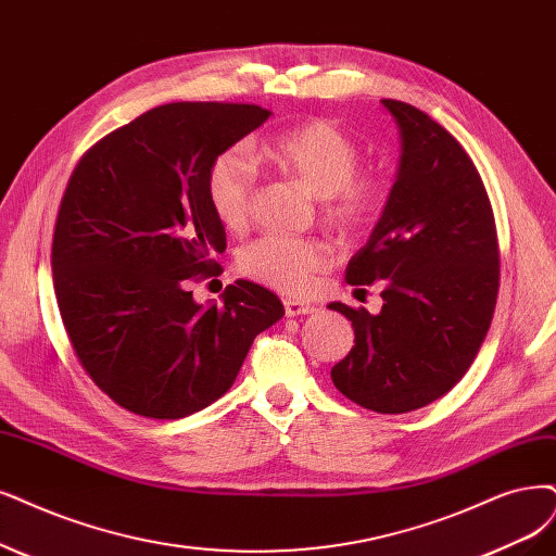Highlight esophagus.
<instances>
[{"mask_svg": "<svg viewBox=\"0 0 556 556\" xmlns=\"http://www.w3.org/2000/svg\"><path fill=\"white\" fill-rule=\"evenodd\" d=\"M283 309H286V316H306V314H314L316 306L309 304V302L286 298L283 300Z\"/></svg>", "mask_w": 556, "mask_h": 556, "instance_id": "1", "label": "esophagus"}]
</instances>
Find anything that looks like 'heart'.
Segmentation results:
<instances>
[{
    "mask_svg": "<svg viewBox=\"0 0 556 556\" xmlns=\"http://www.w3.org/2000/svg\"><path fill=\"white\" fill-rule=\"evenodd\" d=\"M258 157L273 169L298 178L323 197V213L341 231H362L380 213L389 192L380 169H357L359 147L337 123L312 118L267 139ZM256 164L244 149L222 151L205 174V197L224 229L240 231L252 217ZM334 261L323 238L270 233L240 254V267L273 289L306 293Z\"/></svg>",
    "mask_w": 556,
    "mask_h": 556,
    "instance_id": "heart-1",
    "label": "heart"
}]
</instances>
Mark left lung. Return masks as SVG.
I'll return each instance as SVG.
<instances>
[{
  "mask_svg": "<svg viewBox=\"0 0 556 556\" xmlns=\"http://www.w3.org/2000/svg\"><path fill=\"white\" fill-rule=\"evenodd\" d=\"M382 105L401 128V169L345 281H382L384 304L378 316L330 304L355 327L332 382L366 409L403 415L444 396L475 362L497 304L500 242L485 185L456 137L407 102Z\"/></svg>",
  "mask_w": 556,
  "mask_h": 556,
  "instance_id": "left-lung-1",
  "label": "left lung"
}]
</instances>
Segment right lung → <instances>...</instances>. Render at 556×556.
<instances>
[{
  "mask_svg": "<svg viewBox=\"0 0 556 556\" xmlns=\"http://www.w3.org/2000/svg\"><path fill=\"white\" fill-rule=\"evenodd\" d=\"M270 112L247 102H169L79 157L59 205L52 277L73 351L116 405L182 419L231 389L250 348L283 316L238 279L201 306L190 279L217 273L226 233L205 197L211 162Z\"/></svg>",
  "mask_w": 556,
  "mask_h": 556,
  "instance_id": "add662e5",
  "label": "right lung"
}]
</instances>
